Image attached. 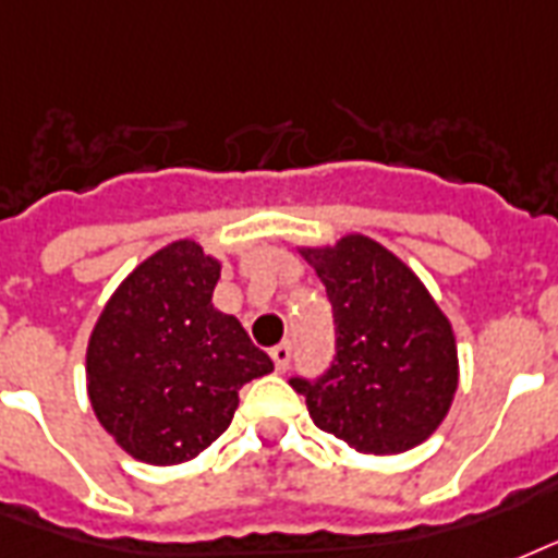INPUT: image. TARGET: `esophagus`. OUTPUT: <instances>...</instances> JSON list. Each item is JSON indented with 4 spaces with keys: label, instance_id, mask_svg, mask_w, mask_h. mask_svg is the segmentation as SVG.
Segmentation results:
<instances>
[{
    "label": "esophagus",
    "instance_id": "1",
    "mask_svg": "<svg viewBox=\"0 0 558 558\" xmlns=\"http://www.w3.org/2000/svg\"><path fill=\"white\" fill-rule=\"evenodd\" d=\"M291 355H293V347L288 343V340H282L279 347L270 349V357H274V364L279 373H284V369H288V364H291Z\"/></svg>",
    "mask_w": 558,
    "mask_h": 558
}]
</instances>
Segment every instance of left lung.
Wrapping results in <instances>:
<instances>
[{"instance_id":"1","label":"left lung","mask_w":558,"mask_h":558,"mask_svg":"<svg viewBox=\"0 0 558 558\" xmlns=\"http://www.w3.org/2000/svg\"><path fill=\"white\" fill-rule=\"evenodd\" d=\"M335 314V361L291 378L314 425L364 451L401 454L425 442L457 392V340L418 276L366 235L302 247Z\"/></svg>"}]
</instances>
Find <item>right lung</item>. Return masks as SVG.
<instances>
[{
	"instance_id": "obj_1",
	"label": "right lung",
	"mask_w": 558,
	"mask_h": 558,
	"mask_svg": "<svg viewBox=\"0 0 558 558\" xmlns=\"http://www.w3.org/2000/svg\"><path fill=\"white\" fill-rule=\"evenodd\" d=\"M218 279V258L174 241L116 288L89 335L95 416L142 463L201 454L230 427L241 387L274 369L239 319L211 305Z\"/></svg>"
}]
</instances>
